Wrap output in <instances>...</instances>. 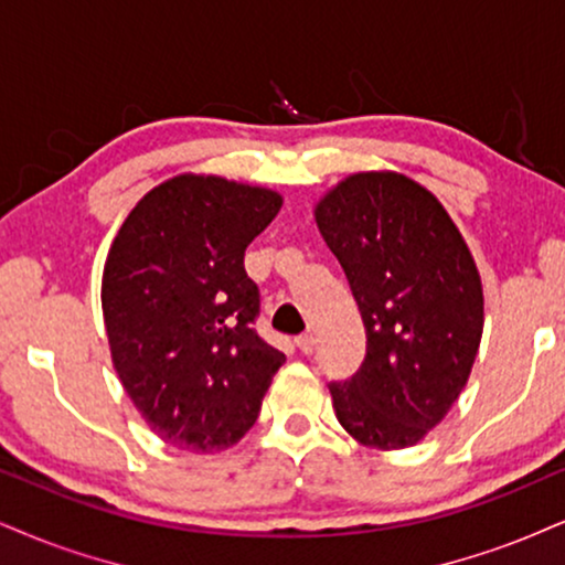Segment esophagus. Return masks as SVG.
<instances>
[{"mask_svg": "<svg viewBox=\"0 0 565 565\" xmlns=\"http://www.w3.org/2000/svg\"><path fill=\"white\" fill-rule=\"evenodd\" d=\"M296 345H298V351H301V353H306V356H309V353L315 351L317 340H315V335H301V338L296 340Z\"/></svg>", "mask_w": 565, "mask_h": 565, "instance_id": "obj_1", "label": "esophagus"}]
</instances>
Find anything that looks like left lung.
<instances>
[{
    "mask_svg": "<svg viewBox=\"0 0 565 565\" xmlns=\"http://www.w3.org/2000/svg\"><path fill=\"white\" fill-rule=\"evenodd\" d=\"M366 330L364 364L332 382V408L374 450L422 443L469 382L484 294L461 230L427 188L393 170L353 172L315 206Z\"/></svg>",
    "mask_w": 565,
    "mask_h": 565,
    "instance_id": "left-lung-1",
    "label": "left lung"
}]
</instances>
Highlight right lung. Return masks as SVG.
Wrapping results in <instances>:
<instances>
[{"mask_svg":"<svg viewBox=\"0 0 565 565\" xmlns=\"http://www.w3.org/2000/svg\"><path fill=\"white\" fill-rule=\"evenodd\" d=\"M280 206L271 188L183 172L151 188L109 246L102 311L115 372L180 450L238 443L285 364L256 335L259 290L243 267Z\"/></svg>","mask_w":565,"mask_h":565,"instance_id":"1","label":"right lung"}]
</instances>
